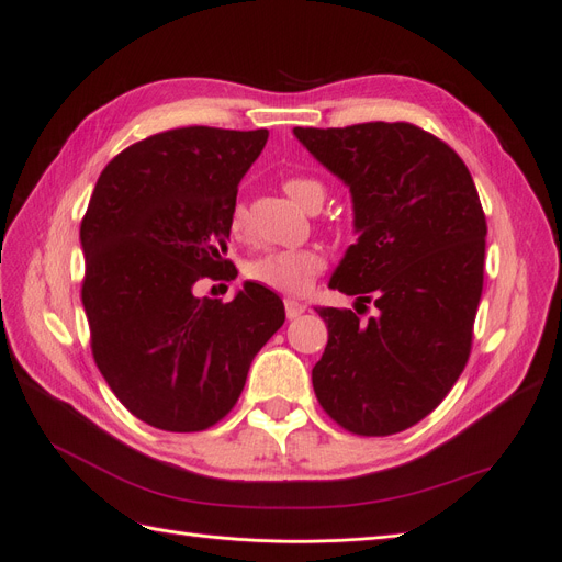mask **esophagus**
<instances>
[{
  "mask_svg": "<svg viewBox=\"0 0 562 562\" xmlns=\"http://www.w3.org/2000/svg\"><path fill=\"white\" fill-rule=\"evenodd\" d=\"M283 306H285V316H288V321H295L297 316H302V313L306 311V304H302V302H297V300H293V297L283 300Z\"/></svg>",
  "mask_w": 562,
  "mask_h": 562,
  "instance_id": "obj_1",
  "label": "esophagus"
}]
</instances>
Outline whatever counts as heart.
<instances>
[{
    "label": "heart",
    "mask_w": 562,
    "mask_h": 562,
    "mask_svg": "<svg viewBox=\"0 0 562 562\" xmlns=\"http://www.w3.org/2000/svg\"><path fill=\"white\" fill-rule=\"evenodd\" d=\"M283 191L304 210H318L325 200V187L316 177L295 175L283 179ZM246 226V210L241 203L233 205L228 214V231L233 237H241ZM325 267V258L318 249H269L246 265V277L251 281L277 290V293L297 295L313 283Z\"/></svg>",
    "instance_id": "b5f03b06"
}]
</instances>
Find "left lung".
Segmentation results:
<instances>
[{"label":"left lung","mask_w":562,"mask_h":562,"mask_svg":"<svg viewBox=\"0 0 562 562\" xmlns=\"http://www.w3.org/2000/svg\"><path fill=\"white\" fill-rule=\"evenodd\" d=\"M297 140L350 187L357 241L329 288L378 316L318 306L313 367L323 411L357 436L411 429L459 380L484 285L486 218L461 156L408 122L302 128Z\"/></svg>","instance_id":"1"}]
</instances>
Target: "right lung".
Segmentation results:
<instances>
[{
	"label": "right lung",
	"mask_w": 562,
	"mask_h": 562,
	"mask_svg": "<svg viewBox=\"0 0 562 562\" xmlns=\"http://www.w3.org/2000/svg\"><path fill=\"white\" fill-rule=\"evenodd\" d=\"M267 128L182 126L112 159L80 223L82 306L94 362L124 408L154 429L205 431L226 417L283 302L246 281L233 302L195 297L235 279L226 251L239 179Z\"/></svg>",
	"instance_id": "add662e5"
}]
</instances>
